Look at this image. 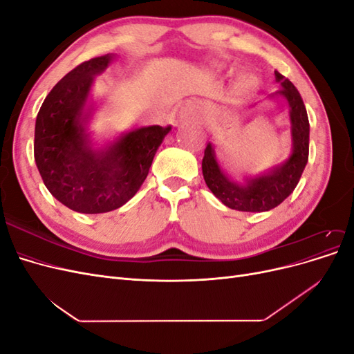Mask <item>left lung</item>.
Masks as SVG:
<instances>
[{
	"mask_svg": "<svg viewBox=\"0 0 354 354\" xmlns=\"http://www.w3.org/2000/svg\"><path fill=\"white\" fill-rule=\"evenodd\" d=\"M274 80L281 90L270 94L269 99H283L288 106L291 124V155L282 164L257 176H246L243 180L232 178L218 162L216 146L207 145L202 159L203 180L216 198L224 205L246 212H263L276 208L297 187L308 160L310 124L304 102L295 85L274 71Z\"/></svg>",
	"mask_w": 354,
	"mask_h": 354,
	"instance_id": "1",
	"label": "left lung"
}]
</instances>
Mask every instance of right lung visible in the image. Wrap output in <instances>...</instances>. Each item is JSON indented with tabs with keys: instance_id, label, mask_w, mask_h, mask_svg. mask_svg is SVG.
Segmentation results:
<instances>
[{
	"instance_id": "1",
	"label": "right lung",
	"mask_w": 354,
	"mask_h": 354,
	"mask_svg": "<svg viewBox=\"0 0 354 354\" xmlns=\"http://www.w3.org/2000/svg\"><path fill=\"white\" fill-rule=\"evenodd\" d=\"M115 59L104 55L81 63L53 87L37 115L34 156L42 181L63 205L82 214L109 212L130 201L171 131V125L140 127L94 143L91 88Z\"/></svg>"
}]
</instances>
